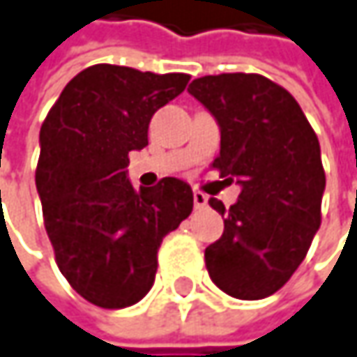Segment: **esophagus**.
<instances>
[{"mask_svg":"<svg viewBox=\"0 0 357 357\" xmlns=\"http://www.w3.org/2000/svg\"><path fill=\"white\" fill-rule=\"evenodd\" d=\"M194 204H196V208H204L208 204V196L202 192H194Z\"/></svg>","mask_w":357,"mask_h":357,"instance_id":"obj_1","label":"esophagus"}]
</instances>
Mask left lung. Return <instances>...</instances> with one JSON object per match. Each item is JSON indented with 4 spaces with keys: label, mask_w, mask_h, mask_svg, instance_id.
Here are the masks:
<instances>
[{
    "label": "left lung",
    "mask_w": 357,
    "mask_h": 357,
    "mask_svg": "<svg viewBox=\"0 0 357 357\" xmlns=\"http://www.w3.org/2000/svg\"><path fill=\"white\" fill-rule=\"evenodd\" d=\"M188 91L220 128L212 167L241 188L231 208L208 200L225 216L222 237L204 251L211 280L229 296L266 298L296 272L321 227L319 139L298 102L264 75H206Z\"/></svg>",
    "instance_id": "1"
}]
</instances>
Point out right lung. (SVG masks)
Listing matches in <instances>:
<instances>
[{"mask_svg":"<svg viewBox=\"0 0 357 357\" xmlns=\"http://www.w3.org/2000/svg\"><path fill=\"white\" fill-rule=\"evenodd\" d=\"M185 73L93 65L65 85L40 128L36 190L61 274L85 301L124 308L151 290L157 249L190 216V183L137 190L128 153L149 145V122L178 98Z\"/></svg>","mask_w":357,"mask_h":357,"instance_id":"obj_1","label":"right lung"}]
</instances>
